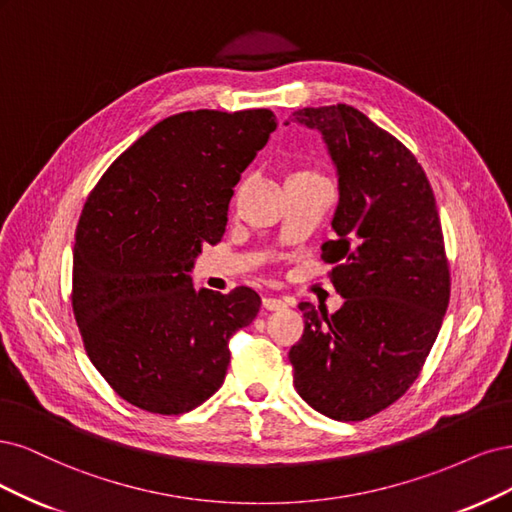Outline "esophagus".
I'll list each match as a JSON object with an SVG mask.
<instances>
[{
    "label": "esophagus",
    "mask_w": 512,
    "mask_h": 512,
    "mask_svg": "<svg viewBox=\"0 0 512 512\" xmlns=\"http://www.w3.org/2000/svg\"><path fill=\"white\" fill-rule=\"evenodd\" d=\"M263 308L266 310H285L287 302L280 298H263Z\"/></svg>",
    "instance_id": "1"
}]
</instances>
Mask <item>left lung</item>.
<instances>
[{
	"instance_id": "left-lung-1",
	"label": "left lung",
	"mask_w": 512,
	"mask_h": 512,
	"mask_svg": "<svg viewBox=\"0 0 512 512\" xmlns=\"http://www.w3.org/2000/svg\"><path fill=\"white\" fill-rule=\"evenodd\" d=\"M317 129L338 174L334 238L323 259L344 298L334 315L300 304L291 346L300 398L336 421L381 412L415 383L449 306L451 276L434 191L419 161L353 106L295 110Z\"/></svg>"
}]
</instances>
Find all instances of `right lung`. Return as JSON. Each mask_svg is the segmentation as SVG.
Returning <instances> with one entry per match:
<instances>
[{
	"mask_svg": "<svg viewBox=\"0 0 512 512\" xmlns=\"http://www.w3.org/2000/svg\"><path fill=\"white\" fill-rule=\"evenodd\" d=\"M272 110H195L163 119L112 163L76 227L72 308L85 351L117 395L183 415L217 391L229 338L261 300L193 289L202 244L225 234L240 174L266 146Z\"/></svg>",
	"mask_w": 512,
	"mask_h": 512,
	"instance_id": "obj_1",
	"label": "right lung"
}]
</instances>
